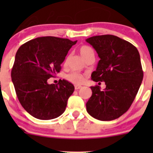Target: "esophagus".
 <instances>
[{"mask_svg":"<svg viewBox=\"0 0 153 153\" xmlns=\"http://www.w3.org/2000/svg\"><path fill=\"white\" fill-rule=\"evenodd\" d=\"M81 87H82V86H80V85H75V89H76V90H78V89H81Z\"/></svg>","mask_w":153,"mask_h":153,"instance_id":"1","label":"esophagus"}]
</instances>
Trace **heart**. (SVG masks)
Listing matches in <instances>:
<instances>
[{"label":"heart","instance_id":"1","mask_svg":"<svg viewBox=\"0 0 153 153\" xmlns=\"http://www.w3.org/2000/svg\"><path fill=\"white\" fill-rule=\"evenodd\" d=\"M79 52L81 54V57L84 59V61L88 57H89L92 55H94V51L92 50V48L89 47V46L86 45L81 46L79 48ZM65 78L68 81L74 84H81V83H83L84 80V75L82 74L79 73V72H73L68 74V75H66Z\"/></svg>","mask_w":153,"mask_h":153}]
</instances>
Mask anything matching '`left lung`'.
<instances>
[{
	"instance_id": "obj_1",
	"label": "left lung",
	"mask_w": 153,
	"mask_h": 153,
	"mask_svg": "<svg viewBox=\"0 0 153 153\" xmlns=\"http://www.w3.org/2000/svg\"><path fill=\"white\" fill-rule=\"evenodd\" d=\"M98 53L100 61L91 75L92 81H104L106 88L90 86L92 96L86 111L100 121H112L132 105L143 80V72L137 48L112 35H97L86 40Z\"/></svg>"
}]
</instances>
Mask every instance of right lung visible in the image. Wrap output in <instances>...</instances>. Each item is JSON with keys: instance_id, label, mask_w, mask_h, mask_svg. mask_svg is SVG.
I'll return each mask as SVG.
<instances>
[{"instance_id": "add662e5", "label": "right lung", "mask_w": 153, "mask_h": 153, "mask_svg": "<svg viewBox=\"0 0 153 153\" xmlns=\"http://www.w3.org/2000/svg\"><path fill=\"white\" fill-rule=\"evenodd\" d=\"M77 43L67 38L46 36L27 41L15 55L11 77L17 97L28 113L40 120H50L64 113L73 93V84L47 80L60 72L70 48Z\"/></svg>"}]
</instances>
